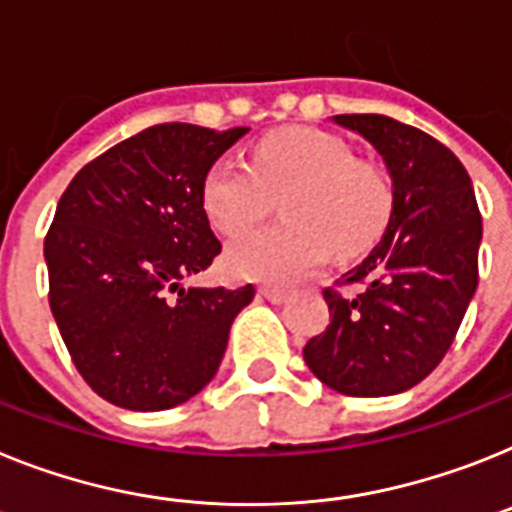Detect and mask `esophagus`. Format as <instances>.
I'll list each match as a JSON object with an SVG mask.
<instances>
[{
    "mask_svg": "<svg viewBox=\"0 0 512 512\" xmlns=\"http://www.w3.org/2000/svg\"><path fill=\"white\" fill-rule=\"evenodd\" d=\"M259 295L269 300V303H285V300L290 298V292L279 290V287H261Z\"/></svg>",
    "mask_w": 512,
    "mask_h": 512,
    "instance_id": "obj_1",
    "label": "esophagus"
}]
</instances>
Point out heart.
Listing matches in <instances>:
<instances>
[{
	"label": "heart",
	"instance_id": "heart-1",
	"mask_svg": "<svg viewBox=\"0 0 512 512\" xmlns=\"http://www.w3.org/2000/svg\"><path fill=\"white\" fill-rule=\"evenodd\" d=\"M277 196L285 222L230 240L225 264L235 277L295 282L323 264L331 246H373L393 207L386 173L318 129L282 131L253 147L251 165L222 157L204 176V212L225 235L256 225Z\"/></svg>",
	"mask_w": 512,
	"mask_h": 512
}]
</instances>
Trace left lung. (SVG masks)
I'll list each match as a JSON object with an SVG mask.
<instances>
[{"label":"left lung","mask_w":512,"mask_h":512,"mask_svg":"<svg viewBox=\"0 0 512 512\" xmlns=\"http://www.w3.org/2000/svg\"><path fill=\"white\" fill-rule=\"evenodd\" d=\"M336 124L373 144L388 168L393 207L381 243L323 290L331 323L303 349L318 381L347 396H391L438 368L479 282L482 214L471 178L445 144L381 113Z\"/></svg>","instance_id":"obj_1"}]
</instances>
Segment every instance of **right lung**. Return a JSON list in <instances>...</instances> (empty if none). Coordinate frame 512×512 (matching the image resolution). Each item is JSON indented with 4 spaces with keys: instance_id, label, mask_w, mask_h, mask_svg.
<instances>
[{
    "instance_id": "add662e5",
    "label": "right lung",
    "mask_w": 512,
    "mask_h": 512,
    "mask_svg": "<svg viewBox=\"0 0 512 512\" xmlns=\"http://www.w3.org/2000/svg\"><path fill=\"white\" fill-rule=\"evenodd\" d=\"M246 131L155 124L90 160L56 204L43 240L48 305L74 368L111 404L170 409L220 368L256 290L181 282L222 251L204 176Z\"/></svg>"
}]
</instances>
